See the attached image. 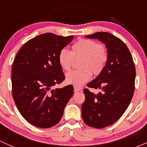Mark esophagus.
<instances>
[{"instance_id": "obj_1", "label": "esophagus", "mask_w": 147, "mask_h": 147, "mask_svg": "<svg viewBox=\"0 0 147 147\" xmlns=\"http://www.w3.org/2000/svg\"><path fill=\"white\" fill-rule=\"evenodd\" d=\"M79 91H82V88L77 86H74V92H77Z\"/></svg>"}]
</instances>
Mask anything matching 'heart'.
Masks as SVG:
<instances>
[{
    "label": "heart",
    "mask_w": 147,
    "mask_h": 147,
    "mask_svg": "<svg viewBox=\"0 0 147 147\" xmlns=\"http://www.w3.org/2000/svg\"><path fill=\"white\" fill-rule=\"evenodd\" d=\"M73 59H81L77 70L70 71L65 75L67 84L80 86L88 82L94 75H99L103 71L108 60L107 50L104 45L90 39H79L72 46L71 52L62 49L58 55V62L63 70L71 68Z\"/></svg>",
    "instance_id": "b5f03b06"
}]
</instances>
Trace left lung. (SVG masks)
I'll list each match as a JSON object with an SVG mask.
<instances>
[{
  "label": "left lung",
  "mask_w": 147,
  "mask_h": 147,
  "mask_svg": "<svg viewBox=\"0 0 147 147\" xmlns=\"http://www.w3.org/2000/svg\"><path fill=\"white\" fill-rule=\"evenodd\" d=\"M86 38L99 40L107 49L105 68L87 84L88 87L102 92L94 94L84 89L85 101L82 106L85 124L102 129L117 121L127 109L134 93L136 68L129 48L113 34L99 32Z\"/></svg>",
  "instance_id": "1"
}]
</instances>
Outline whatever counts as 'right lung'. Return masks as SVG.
Masks as SVG:
<instances>
[{
    "mask_svg": "<svg viewBox=\"0 0 147 147\" xmlns=\"http://www.w3.org/2000/svg\"><path fill=\"white\" fill-rule=\"evenodd\" d=\"M73 38L43 34L26 42L15 57L13 99L21 115L36 127L47 129L58 124L73 95L72 85L52 88L65 79L58 55Z\"/></svg>",
    "mask_w": 147,
    "mask_h": 147,
    "instance_id": "add662e5",
    "label": "right lung"
}]
</instances>
